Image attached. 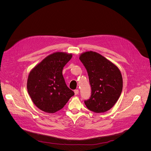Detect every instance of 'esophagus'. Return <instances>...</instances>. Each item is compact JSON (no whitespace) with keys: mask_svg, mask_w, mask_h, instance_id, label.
<instances>
[{"mask_svg":"<svg viewBox=\"0 0 151 151\" xmlns=\"http://www.w3.org/2000/svg\"><path fill=\"white\" fill-rule=\"evenodd\" d=\"M74 92H75V95H77L79 93V90L78 89H76L74 90Z\"/></svg>","mask_w":151,"mask_h":151,"instance_id":"esophagus-1","label":"esophagus"}]
</instances>
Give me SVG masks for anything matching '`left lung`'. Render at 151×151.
<instances>
[{
	"instance_id": "left-lung-1",
	"label": "left lung",
	"mask_w": 151,
	"mask_h": 151,
	"mask_svg": "<svg viewBox=\"0 0 151 151\" xmlns=\"http://www.w3.org/2000/svg\"><path fill=\"white\" fill-rule=\"evenodd\" d=\"M87 70L91 86V96L85 100L87 107L95 113L105 112L118 101L123 89L119 68L100 54L87 52L79 56Z\"/></svg>"
}]
</instances>
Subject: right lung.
Returning a JSON list of instances; mask_svg holds the SVG:
<instances>
[{"label": "right lung", "instance_id": "1", "mask_svg": "<svg viewBox=\"0 0 151 151\" xmlns=\"http://www.w3.org/2000/svg\"><path fill=\"white\" fill-rule=\"evenodd\" d=\"M72 54L56 52L46 57L30 72L27 90L33 103L47 113L61 110L75 95L65 84L63 70Z\"/></svg>", "mask_w": 151, "mask_h": 151}]
</instances>
